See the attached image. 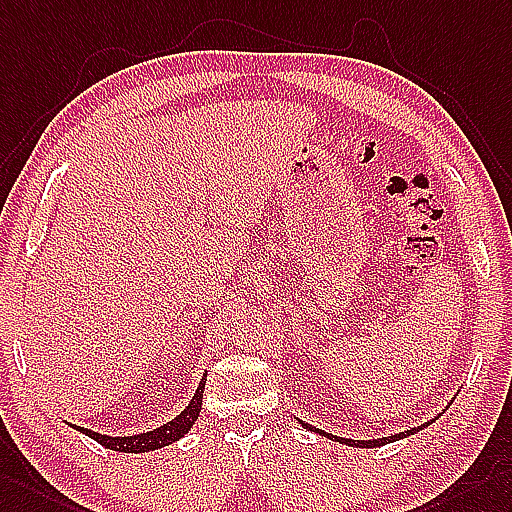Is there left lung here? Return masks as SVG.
I'll return each mask as SVG.
<instances>
[{"label":"left lung","instance_id":"1","mask_svg":"<svg viewBox=\"0 0 512 512\" xmlns=\"http://www.w3.org/2000/svg\"><path fill=\"white\" fill-rule=\"evenodd\" d=\"M297 421H299V419H297ZM432 421H434V419H430V421H426V423H421V426H417V428L404 430V432H400V434L382 436V439H371V441H354V439H343V436H334V434H328V432H323V430H319V428H315V426H310V423H304V421H299V423H302V426H304L306 430L315 432V434H319V436H326V439H330V441H336V443H345V445H352V447H367V450H371V447H382V445H386V443H393V441L406 439V436H410V434H417L419 430L428 428Z\"/></svg>","mask_w":512,"mask_h":512}]
</instances>
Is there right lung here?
Masks as SVG:
<instances>
[{
    "label": "right lung",
    "instance_id": "right-lung-1",
    "mask_svg": "<svg viewBox=\"0 0 512 512\" xmlns=\"http://www.w3.org/2000/svg\"><path fill=\"white\" fill-rule=\"evenodd\" d=\"M204 386H206V373L204 378L199 380L197 391L193 395V400L189 402L182 413L178 417H173L171 421L162 423L160 428H154L149 432H141V434H132V436H108V434H99L93 432L89 428H80L69 423L71 428H76L78 432L91 436L93 441H97L99 445L108 447V450L115 452H126V454H143V452H152V450H160V447H167L171 443L180 441L182 436L193 428V423L199 417V410H202V397H204Z\"/></svg>",
    "mask_w": 512,
    "mask_h": 512
}]
</instances>
